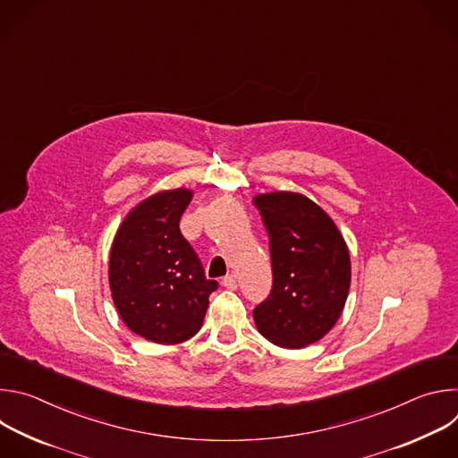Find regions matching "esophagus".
Listing matches in <instances>:
<instances>
[{
	"label": "esophagus",
	"instance_id": "obj_1",
	"mask_svg": "<svg viewBox=\"0 0 458 458\" xmlns=\"http://www.w3.org/2000/svg\"><path fill=\"white\" fill-rule=\"evenodd\" d=\"M223 286H225L226 290H237V276H233V274L226 276V277L223 279Z\"/></svg>",
	"mask_w": 458,
	"mask_h": 458
}]
</instances>
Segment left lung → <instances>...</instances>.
I'll return each instance as SVG.
<instances>
[{
    "label": "left lung",
    "mask_w": 458,
    "mask_h": 458,
    "mask_svg": "<svg viewBox=\"0 0 458 458\" xmlns=\"http://www.w3.org/2000/svg\"><path fill=\"white\" fill-rule=\"evenodd\" d=\"M270 237L274 284L255 306L260 335L283 348H304L328 334L343 313L352 279L348 246L320 207L301 193L257 195Z\"/></svg>",
    "instance_id": "left-lung-1"
}]
</instances>
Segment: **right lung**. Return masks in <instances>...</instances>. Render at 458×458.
<instances>
[{
    "instance_id": "right-lung-1",
    "label": "right lung",
    "mask_w": 458,
    "mask_h": 458,
    "mask_svg": "<svg viewBox=\"0 0 458 458\" xmlns=\"http://www.w3.org/2000/svg\"><path fill=\"white\" fill-rule=\"evenodd\" d=\"M190 201L184 188L152 195L124 217L110 250L114 304L130 330L157 344L198 334L219 286L179 230Z\"/></svg>"
}]
</instances>
